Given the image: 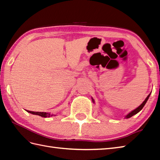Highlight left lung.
I'll return each instance as SVG.
<instances>
[{
    "instance_id": "8db88e82",
    "label": "left lung",
    "mask_w": 160,
    "mask_h": 160,
    "mask_svg": "<svg viewBox=\"0 0 160 160\" xmlns=\"http://www.w3.org/2000/svg\"><path fill=\"white\" fill-rule=\"evenodd\" d=\"M150 95H151V93L148 95L147 97V98L145 99V100H144V101L142 103V104L141 105H140L138 108H136L135 110H132L131 112H129L128 114H127L125 116V118H130V117H132V116H133V115H135V114H136L137 113H138L140 111L142 110V108H143V107L144 106V105H145V103H147V100H148V99L149 98V96H150ZM92 102H94V100H93V99H92Z\"/></svg>"
}]
</instances>
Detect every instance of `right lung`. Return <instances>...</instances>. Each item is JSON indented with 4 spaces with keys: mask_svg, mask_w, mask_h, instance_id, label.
Here are the masks:
<instances>
[{
    "mask_svg": "<svg viewBox=\"0 0 160 160\" xmlns=\"http://www.w3.org/2000/svg\"><path fill=\"white\" fill-rule=\"evenodd\" d=\"M27 112L31 113V114H32L39 115V116L42 117H50L55 116V114H51L50 113L43 112H32V111H29V110H27Z\"/></svg>",
    "mask_w": 160,
    "mask_h": 160,
    "instance_id": "obj_1",
    "label": "right lung"
}]
</instances>
